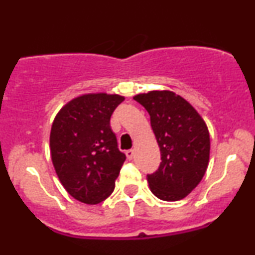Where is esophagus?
Instances as JSON below:
<instances>
[{"label":"esophagus","mask_w":255,"mask_h":255,"mask_svg":"<svg viewBox=\"0 0 255 255\" xmlns=\"http://www.w3.org/2000/svg\"><path fill=\"white\" fill-rule=\"evenodd\" d=\"M126 156H127V158L128 159H131V158H133V156H134V151L133 150H128V151H126Z\"/></svg>","instance_id":"34e87169"}]
</instances>
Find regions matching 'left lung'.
I'll return each instance as SVG.
<instances>
[{
	"label": "left lung",
	"instance_id": "left-lung-1",
	"mask_svg": "<svg viewBox=\"0 0 255 255\" xmlns=\"http://www.w3.org/2000/svg\"><path fill=\"white\" fill-rule=\"evenodd\" d=\"M134 99L147 110L160 150L159 166L147 175L151 192L177 201L198 186L210 158V134L204 120L186 99L170 91H151Z\"/></svg>",
	"mask_w": 255,
	"mask_h": 255
}]
</instances>
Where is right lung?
<instances>
[{
	"instance_id": "1",
	"label": "right lung",
	"mask_w": 255,
	"mask_h": 255,
	"mask_svg": "<svg viewBox=\"0 0 255 255\" xmlns=\"http://www.w3.org/2000/svg\"><path fill=\"white\" fill-rule=\"evenodd\" d=\"M124 101L119 95H84L64 105L54 120L52 164L66 191L81 203H102L115 188L126 154L119 150L110 118Z\"/></svg>"
}]
</instances>
